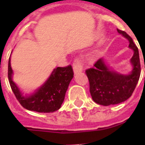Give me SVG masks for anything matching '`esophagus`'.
Here are the masks:
<instances>
[{
    "instance_id": "esophagus-1",
    "label": "esophagus",
    "mask_w": 145,
    "mask_h": 145,
    "mask_svg": "<svg viewBox=\"0 0 145 145\" xmlns=\"http://www.w3.org/2000/svg\"><path fill=\"white\" fill-rule=\"evenodd\" d=\"M73 71H74V74H79L83 71V65H82L81 61L79 59H76L73 64Z\"/></svg>"
}]
</instances>
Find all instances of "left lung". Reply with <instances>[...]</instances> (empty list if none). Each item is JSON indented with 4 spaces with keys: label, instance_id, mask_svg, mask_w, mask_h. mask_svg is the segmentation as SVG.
<instances>
[{
    "label": "left lung",
    "instance_id": "8db88e82",
    "mask_svg": "<svg viewBox=\"0 0 145 145\" xmlns=\"http://www.w3.org/2000/svg\"><path fill=\"white\" fill-rule=\"evenodd\" d=\"M117 31L128 40L129 48L133 50V56L130 59L133 66L131 72L123 74L115 71L107 65L103 58L95 62L94 68L86 71L93 100L104 106L117 105L127 100L135 90L141 74L138 47L125 31L119 29Z\"/></svg>",
    "mask_w": 145,
    "mask_h": 145
}]
</instances>
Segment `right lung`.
<instances>
[{
  "label": "right lung",
  "instance_id": "add662e5",
  "mask_svg": "<svg viewBox=\"0 0 145 145\" xmlns=\"http://www.w3.org/2000/svg\"><path fill=\"white\" fill-rule=\"evenodd\" d=\"M13 71L8 62V79L15 96L21 105L28 110L39 113H52L61 108L66 91L74 72L71 66L54 68L44 84L29 95H23L16 83L12 80Z\"/></svg>",
  "mask_w": 145,
  "mask_h": 145
}]
</instances>
